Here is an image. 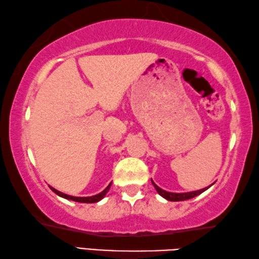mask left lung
I'll return each instance as SVG.
<instances>
[{"instance_id": "1", "label": "left lung", "mask_w": 259, "mask_h": 259, "mask_svg": "<svg viewBox=\"0 0 259 259\" xmlns=\"http://www.w3.org/2000/svg\"><path fill=\"white\" fill-rule=\"evenodd\" d=\"M153 186L155 187V190L157 191V193L162 196V198H164L165 200L168 201H185V200H190L192 198H195V196H198L201 193H203L204 191H207L208 188L211 186H208V187H204L202 190H199V191H193V192H187V193H171V192H166L164 190H162L159 186L156 185V184L152 181Z\"/></svg>"}]
</instances>
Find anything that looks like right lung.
I'll return each instance as SVG.
<instances>
[{"label": "right lung", "mask_w": 259, "mask_h": 259, "mask_svg": "<svg viewBox=\"0 0 259 259\" xmlns=\"http://www.w3.org/2000/svg\"><path fill=\"white\" fill-rule=\"evenodd\" d=\"M112 183L109 184V185L105 188V190L103 192H100L99 194H96V195H93V196H85V198H80V196H72V195H68V194H65V193H61L59 191H57L56 188L51 187V191L55 192L57 195L61 196V198L64 199H67V200H72V201H75V202H81V203H95V202H98V201L102 200L105 195H106V193L109 191V187H111Z\"/></svg>", "instance_id": "obj_1"}]
</instances>
